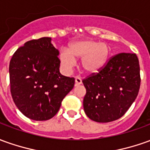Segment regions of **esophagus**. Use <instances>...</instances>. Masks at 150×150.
Returning a JSON list of instances; mask_svg holds the SVG:
<instances>
[{
  "label": "esophagus",
  "instance_id": "34e87169",
  "mask_svg": "<svg viewBox=\"0 0 150 150\" xmlns=\"http://www.w3.org/2000/svg\"><path fill=\"white\" fill-rule=\"evenodd\" d=\"M81 79L80 77H77L75 78V85L78 86V85H81Z\"/></svg>",
  "mask_w": 150,
  "mask_h": 150
}]
</instances>
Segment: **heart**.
Wrapping results in <instances>:
<instances>
[{
	"instance_id": "obj_1",
	"label": "heart",
	"mask_w": 150,
	"mask_h": 150,
	"mask_svg": "<svg viewBox=\"0 0 150 150\" xmlns=\"http://www.w3.org/2000/svg\"><path fill=\"white\" fill-rule=\"evenodd\" d=\"M108 45L87 39L76 42L69 45V51L62 50L59 61L65 71L70 72L76 65L77 59H81V66L86 73H96L105 64L108 56Z\"/></svg>"
}]
</instances>
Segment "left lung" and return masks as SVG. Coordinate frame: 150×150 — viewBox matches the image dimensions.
<instances>
[{"instance_id": "obj_1", "label": "left lung", "mask_w": 150, "mask_h": 150, "mask_svg": "<svg viewBox=\"0 0 150 150\" xmlns=\"http://www.w3.org/2000/svg\"><path fill=\"white\" fill-rule=\"evenodd\" d=\"M86 93V114L97 122H109L124 115L138 96L140 86L139 59L136 54L119 53L104 67L82 80Z\"/></svg>"}]
</instances>
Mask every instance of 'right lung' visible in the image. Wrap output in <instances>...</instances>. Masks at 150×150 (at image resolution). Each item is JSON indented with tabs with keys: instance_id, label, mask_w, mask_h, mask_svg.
I'll return each mask as SVG.
<instances>
[{
	"instance_id": "right-lung-1",
	"label": "right lung",
	"mask_w": 150,
	"mask_h": 150,
	"mask_svg": "<svg viewBox=\"0 0 150 150\" xmlns=\"http://www.w3.org/2000/svg\"><path fill=\"white\" fill-rule=\"evenodd\" d=\"M50 40L42 38L27 42L10 62L13 100L24 116L35 121L52 118L75 83L74 77L59 73V51Z\"/></svg>"
}]
</instances>
